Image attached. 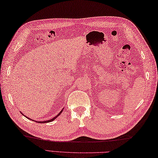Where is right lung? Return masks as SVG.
I'll use <instances>...</instances> for the list:
<instances>
[{"label": "right lung", "instance_id": "right-lung-1", "mask_svg": "<svg viewBox=\"0 0 158 158\" xmlns=\"http://www.w3.org/2000/svg\"><path fill=\"white\" fill-rule=\"evenodd\" d=\"M63 110H64V109H62V110H61V112H60V113L58 114H57V115L56 116H55V117H54V118H52V119H50V120H47V121H43V122H39V123H41V124H42V123H43V124H44V123H48V122H52L53 121V120H54V119H55L56 118V117H58L59 115H60V114H61V113H62V112H63ZM21 114H23L22 113H21ZM27 118H28V117H27ZM33 121H34V120H33Z\"/></svg>", "mask_w": 158, "mask_h": 158}]
</instances>
